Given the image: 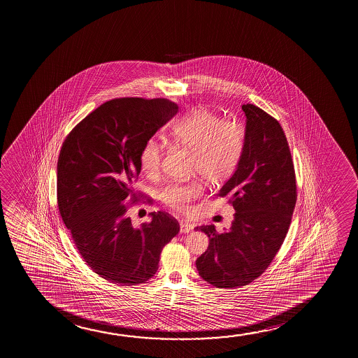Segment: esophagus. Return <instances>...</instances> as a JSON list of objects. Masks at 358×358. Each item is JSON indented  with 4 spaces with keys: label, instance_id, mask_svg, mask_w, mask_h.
Listing matches in <instances>:
<instances>
[{
    "label": "esophagus",
    "instance_id": "esophagus-1",
    "mask_svg": "<svg viewBox=\"0 0 358 358\" xmlns=\"http://www.w3.org/2000/svg\"><path fill=\"white\" fill-rule=\"evenodd\" d=\"M180 231H181L182 234L192 232L193 231V225L189 224V222H187V221H181L180 222Z\"/></svg>",
    "mask_w": 358,
    "mask_h": 358
}]
</instances>
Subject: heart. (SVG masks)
Segmentation results:
<instances>
[{"label":"heart","mask_w":358,"mask_h":358,"mask_svg":"<svg viewBox=\"0 0 358 358\" xmlns=\"http://www.w3.org/2000/svg\"><path fill=\"white\" fill-rule=\"evenodd\" d=\"M173 142L193 152L194 170L213 183L230 178L240 166L247 147V128L236 120H222L220 115L206 108H192L173 123ZM164 145L157 138L144 143L139 164L148 176H154L162 169ZM201 182H173L162 188V199L169 208L185 213L192 201L201 196Z\"/></svg>","instance_id":"b5f03b06"}]
</instances>
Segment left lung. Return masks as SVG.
I'll return each mask as SVG.
<instances>
[{
    "instance_id": "obj_1",
    "label": "left lung",
    "mask_w": 358,
    "mask_h": 358,
    "mask_svg": "<svg viewBox=\"0 0 358 358\" xmlns=\"http://www.w3.org/2000/svg\"><path fill=\"white\" fill-rule=\"evenodd\" d=\"M242 110L245 155L217 193L230 196L235 219L222 234L214 225L199 227L209 247L196 259V270L220 289L245 286L264 273L284 242L297 199L294 162L280 123L253 103Z\"/></svg>"
}]
</instances>
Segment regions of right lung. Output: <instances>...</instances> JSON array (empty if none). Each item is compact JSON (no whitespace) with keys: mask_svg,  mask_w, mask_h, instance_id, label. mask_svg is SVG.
<instances>
[{"mask_svg":"<svg viewBox=\"0 0 358 358\" xmlns=\"http://www.w3.org/2000/svg\"><path fill=\"white\" fill-rule=\"evenodd\" d=\"M178 113L167 99H113L82 120L64 139L57 162V203L84 262L116 285L143 284L157 270L176 219L152 211L139 227L127 215L144 143Z\"/></svg>","mask_w":358,"mask_h":358,"instance_id":"obj_1","label":"right lung"}]
</instances>
